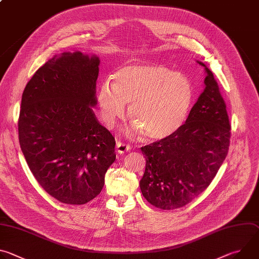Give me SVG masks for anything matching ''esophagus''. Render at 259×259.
Wrapping results in <instances>:
<instances>
[{
  "label": "esophagus",
  "instance_id": "1",
  "mask_svg": "<svg viewBox=\"0 0 259 259\" xmlns=\"http://www.w3.org/2000/svg\"><path fill=\"white\" fill-rule=\"evenodd\" d=\"M116 147H117V152L119 154H124L126 152H129L131 150V146L129 144H126L124 142H121V141H117L116 143Z\"/></svg>",
  "mask_w": 259,
  "mask_h": 259
}]
</instances>
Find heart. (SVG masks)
I'll return each mask as SVG.
<instances>
[{
  "mask_svg": "<svg viewBox=\"0 0 259 259\" xmlns=\"http://www.w3.org/2000/svg\"><path fill=\"white\" fill-rule=\"evenodd\" d=\"M96 99L105 124L113 126L125 115L126 103L134 129L151 141L176 133L188 120L195 99L192 82L163 64L135 63L120 67L113 84L103 82Z\"/></svg>",
  "mask_w": 259,
  "mask_h": 259,
  "instance_id": "1",
  "label": "heart"
}]
</instances>
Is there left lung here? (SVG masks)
<instances>
[{
    "label": "left lung",
    "instance_id": "left-lung-1",
    "mask_svg": "<svg viewBox=\"0 0 259 259\" xmlns=\"http://www.w3.org/2000/svg\"><path fill=\"white\" fill-rule=\"evenodd\" d=\"M198 63L205 68V89L186 123L169 138L141 147L146 161L141 193L163 210L183 207L201 195L229 152L231 125L225 100L212 71Z\"/></svg>",
    "mask_w": 259,
    "mask_h": 259
}]
</instances>
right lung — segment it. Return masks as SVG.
Masks as SVG:
<instances>
[{"mask_svg": "<svg viewBox=\"0 0 259 259\" xmlns=\"http://www.w3.org/2000/svg\"><path fill=\"white\" fill-rule=\"evenodd\" d=\"M99 57L63 52L34 72L21 98L18 137L28 168L53 198L83 205L100 194L116 141L97 120Z\"/></svg>", "mask_w": 259, "mask_h": 259, "instance_id": "obj_1", "label": "right lung"}]
</instances>
